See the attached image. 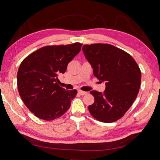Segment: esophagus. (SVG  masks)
Segmentation results:
<instances>
[{"mask_svg": "<svg viewBox=\"0 0 160 160\" xmlns=\"http://www.w3.org/2000/svg\"><path fill=\"white\" fill-rule=\"evenodd\" d=\"M78 93H79V94H80V95H82V96L85 95V94H88V92H84V91H82V90H79V91H78Z\"/></svg>", "mask_w": 160, "mask_h": 160, "instance_id": "obj_1", "label": "esophagus"}]
</instances>
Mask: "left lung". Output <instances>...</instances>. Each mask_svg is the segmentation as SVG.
Masks as SVG:
<instances>
[{
  "label": "left lung",
  "mask_w": 160,
  "mask_h": 160,
  "mask_svg": "<svg viewBox=\"0 0 160 160\" xmlns=\"http://www.w3.org/2000/svg\"><path fill=\"white\" fill-rule=\"evenodd\" d=\"M82 51L94 76L106 84L104 93L90 92L94 102L88 107L89 112L101 122H114L123 117L139 92L138 65L129 53L109 44H85Z\"/></svg>",
  "instance_id": "8db88e82"
}]
</instances>
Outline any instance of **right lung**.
I'll list each match as a JSON object with an SVG mask.
<instances>
[{
    "label": "right lung",
    "instance_id": "add662e5",
    "mask_svg": "<svg viewBox=\"0 0 160 160\" xmlns=\"http://www.w3.org/2000/svg\"><path fill=\"white\" fill-rule=\"evenodd\" d=\"M82 44L46 46L22 61L17 75L20 96L28 109L39 118L52 121L69 109L77 90L59 86L58 76L80 52Z\"/></svg>",
    "mask_w": 160,
    "mask_h": 160
}]
</instances>
